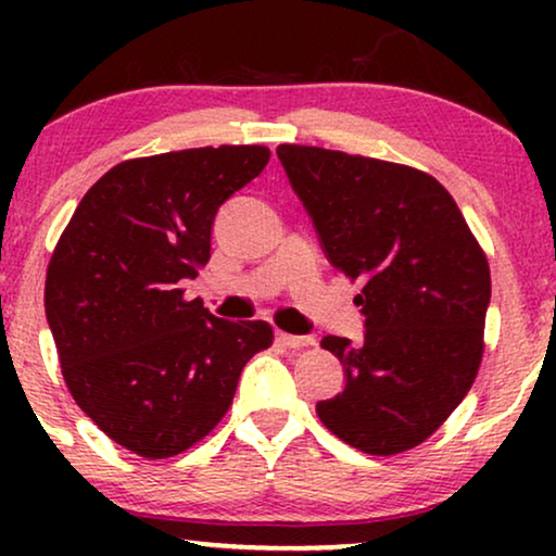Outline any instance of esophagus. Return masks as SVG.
I'll return each mask as SVG.
<instances>
[{
	"mask_svg": "<svg viewBox=\"0 0 556 556\" xmlns=\"http://www.w3.org/2000/svg\"><path fill=\"white\" fill-rule=\"evenodd\" d=\"M276 339H278V344L286 349H303V346L314 344V339L311 337H293V333H286V331H278Z\"/></svg>",
	"mask_w": 556,
	"mask_h": 556,
	"instance_id": "obj_1",
	"label": "esophagus"
}]
</instances>
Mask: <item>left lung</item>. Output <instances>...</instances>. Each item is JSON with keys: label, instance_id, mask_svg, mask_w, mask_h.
Segmentation results:
<instances>
[{"label": "left lung", "instance_id": "obj_1", "mask_svg": "<svg viewBox=\"0 0 556 556\" xmlns=\"http://www.w3.org/2000/svg\"><path fill=\"white\" fill-rule=\"evenodd\" d=\"M280 164L331 265L362 280L364 341L324 337L346 384L321 422L369 455L428 440L483 359L491 270L451 192L415 166L280 143Z\"/></svg>", "mask_w": 556, "mask_h": 556}]
</instances>
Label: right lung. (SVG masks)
<instances>
[{
  "mask_svg": "<svg viewBox=\"0 0 556 556\" xmlns=\"http://www.w3.org/2000/svg\"><path fill=\"white\" fill-rule=\"evenodd\" d=\"M268 159L227 143L128 159L88 189L52 250L45 314L67 390L141 458L210 435L242 367L273 344L270 324L225 321L181 291L210 261L219 204Z\"/></svg>",
  "mask_w": 556,
  "mask_h": 556,
  "instance_id": "add662e5",
  "label": "right lung"
}]
</instances>
